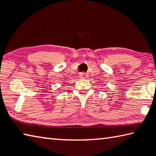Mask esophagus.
<instances>
[{
    "mask_svg": "<svg viewBox=\"0 0 156 156\" xmlns=\"http://www.w3.org/2000/svg\"><path fill=\"white\" fill-rule=\"evenodd\" d=\"M79 77H80V78L81 79H87L88 78V75L86 74L85 73H81Z\"/></svg>",
    "mask_w": 156,
    "mask_h": 156,
    "instance_id": "esophagus-1",
    "label": "esophagus"
}]
</instances>
